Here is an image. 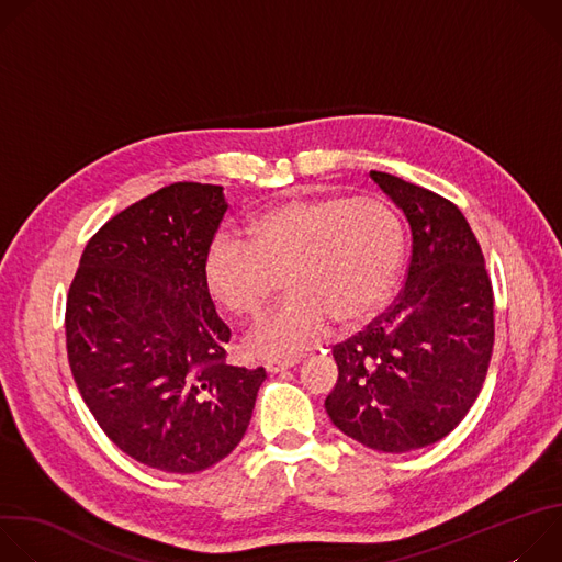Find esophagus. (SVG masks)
<instances>
[{"label": "esophagus", "mask_w": 562, "mask_h": 562, "mask_svg": "<svg viewBox=\"0 0 562 562\" xmlns=\"http://www.w3.org/2000/svg\"><path fill=\"white\" fill-rule=\"evenodd\" d=\"M297 364V360H267V371L269 373H280V371H286V369H291V367H295Z\"/></svg>", "instance_id": "obj_1"}]
</instances>
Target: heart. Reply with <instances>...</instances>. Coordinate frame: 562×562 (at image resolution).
Masks as SVG:
<instances>
[{"label":"heart","mask_w":562,"mask_h":562,"mask_svg":"<svg viewBox=\"0 0 562 562\" xmlns=\"http://www.w3.org/2000/svg\"><path fill=\"white\" fill-rule=\"evenodd\" d=\"M405 256V231L380 198L311 195L282 202L247 226V243L220 237L206 256V286L237 319H258L284 276L291 297L251 338L265 358H293L369 319L389 297Z\"/></svg>","instance_id":"1"}]
</instances>
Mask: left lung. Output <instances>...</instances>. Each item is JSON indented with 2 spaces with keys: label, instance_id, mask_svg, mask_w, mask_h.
Returning a JSON list of instances; mask_svg holds the SVG:
<instances>
[{
  "label": "left lung",
  "instance_id": "8db88e82",
  "mask_svg": "<svg viewBox=\"0 0 562 562\" xmlns=\"http://www.w3.org/2000/svg\"><path fill=\"white\" fill-rule=\"evenodd\" d=\"M371 178L405 213L412 258L393 304L334 347L325 407L349 438L405 453L442 440L475 403L494 351V289L453 202L391 173Z\"/></svg>",
  "mask_w": 562,
  "mask_h": 562
}]
</instances>
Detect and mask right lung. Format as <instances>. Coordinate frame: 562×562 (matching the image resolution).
<instances>
[{"label":"right lung","mask_w":562,"mask_h":562,"mask_svg":"<svg viewBox=\"0 0 562 562\" xmlns=\"http://www.w3.org/2000/svg\"><path fill=\"white\" fill-rule=\"evenodd\" d=\"M222 187L176 182L113 215L66 295V351L102 431L137 462L198 473L243 440L262 367L226 364L206 286Z\"/></svg>","instance_id":"1"}]
</instances>
